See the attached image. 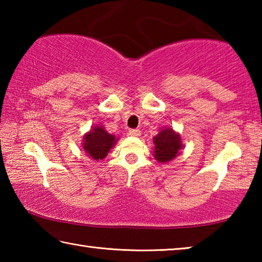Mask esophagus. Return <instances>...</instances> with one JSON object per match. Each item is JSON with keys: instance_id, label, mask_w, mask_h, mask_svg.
Instances as JSON below:
<instances>
[{"instance_id": "esophagus-1", "label": "esophagus", "mask_w": 262, "mask_h": 262, "mask_svg": "<svg viewBox=\"0 0 262 262\" xmlns=\"http://www.w3.org/2000/svg\"><path fill=\"white\" fill-rule=\"evenodd\" d=\"M129 135L130 136H140L141 135V130L140 129H130L129 130Z\"/></svg>"}]
</instances>
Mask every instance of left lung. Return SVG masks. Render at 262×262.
I'll return each instance as SVG.
<instances>
[{"mask_svg": "<svg viewBox=\"0 0 262 262\" xmlns=\"http://www.w3.org/2000/svg\"><path fill=\"white\" fill-rule=\"evenodd\" d=\"M154 157L161 163H167L174 159L183 148L180 135L172 128H164L154 137Z\"/></svg>", "mask_w": 262, "mask_h": 262, "instance_id": "obj_1", "label": "left lung"}]
</instances>
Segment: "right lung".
Instances as JSON below:
<instances>
[{
    "mask_svg": "<svg viewBox=\"0 0 262 262\" xmlns=\"http://www.w3.org/2000/svg\"><path fill=\"white\" fill-rule=\"evenodd\" d=\"M115 136L104 129L103 126L92 127L90 132L84 135L83 149L95 161H103L110 150L117 143Z\"/></svg>",
    "mask_w": 262,
    "mask_h": 262,
    "instance_id": "right-lung-1",
    "label": "right lung"
}]
</instances>
